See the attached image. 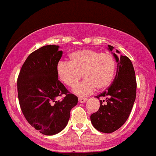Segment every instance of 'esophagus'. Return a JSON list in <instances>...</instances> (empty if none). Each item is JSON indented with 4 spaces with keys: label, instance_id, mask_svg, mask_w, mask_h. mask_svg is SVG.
Masks as SVG:
<instances>
[{
    "label": "esophagus",
    "instance_id": "34e87169",
    "mask_svg": "<svg viewBox=\"0 0 156 156\" xmlns=\"http://www.w3.org/2000/svg\"><path fill=\"white\" fill-rule=\"evenodd\" d=\"M79 101H80V102H81V103H84V102H85V101H87V98H83V97H80L79 98Z\"/></svg>",
    "mask_w": 156,
    "mask_h": 156
}]
</instances>
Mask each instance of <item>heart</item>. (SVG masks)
Wrapping results in <instances>:
<instances>
[{
  "instance_id": "b5f03b06",
  "label": "heart",
  "mask_w": 156,
  "mask_h": 156,
  "mask_svg": "<svg viewBox=\"0 0 156 156\" xmlns=\"http://www.w3.org/2000/svg\"><path fill=\"white\" fill-rule=\"evenodd\" d=\"M69 58L70 62H58L56 72L59 80L70 87L76 86L83 74L85 80L73 89L80 97L89 95L97 88H106L114 78L116 62L111 53L82 49L72 52Z\"/></svg>"
}]
</instances>
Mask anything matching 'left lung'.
<instances>
[{"label":"left lung","mask_w":156,"mask_h":156,"mask_svg":"<svg viewBox=\"0 0 156 156\" xmlns=\"http://www.w3.org/2000/svg\"><path fill=\"white\" fill-rule=\"evenodd\" d=\"M113 47L108 45V49ZM117 53H119L116 50ZM117 62L116 75L113 83L97 97H106L100 100L98 111L90 116L93 126L97 130L111 133L120 128L128 119L136 96V80L133 66L130 59L121 55L119 58L113 54Z\"/></svg>","instance_id":"1"}]
</instances>
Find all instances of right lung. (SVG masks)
<instances>
[{
	"label": "right lung",
	"instance_id": "add662e5",
	"mask_svg": "<svg viewBox=\"0 0 156 156\" xmlns=\"http://www.w3.org/2000/svg\"><path fill=\"white\" fill-rule=\"evenodd\" d=\"M59 46L48 45L31 53L17 77L19 104L26 119L46 136L62 131L67 125L77 97L70 94L58 80L56 66L62 57ZM64 95L61 101L55 98Z\"/></svg>",
	"mask_w": 156,
	"mask_h": 156
}]
</instances>
